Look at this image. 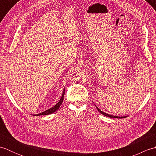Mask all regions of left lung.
Here are the masks:
<instances>
[{
	"label": "left lung",
	"instance_id": "obj_1",
	"mask_svg": "<svg viewBox=\"0 0 156 156\" xmlns=\"http://www.w3.org/2000/svg\"><path fill=\"white\" fill-rule=\"evenodd\" d=\"M96 107H97V110L98 111V112H101V114H102L103 115L106 116V117H111V118H118V119H120V118H125V117H127V116H125V117H117V116H113V115H108V114H107V113H105V112L101 111V109H99V108L97 107V106H96Z\"/></svg>",
	"mask_w": 156,
	"mask_h": 156
}]
</instances>
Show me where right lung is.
<instances>
[{"instance_id": "obj_1", "label": "right lung", "mask_w": 156, "mask_h": 156, "mask_svg": "<svg viewBox=\"0 0 156 156\" xmlns=\"http://www.w3.org/2000/svg\"><path fill=\"white\" fill-rule=\"evenodd\" d=\"M64 94H65V89H64V91H63V93H62V97L60 98V100L59 101V102H58L57 104H56L55 106H54V107H52L51 108H49L48 110L45 111L44 112H41V113L37 114V115H37V116H38V115H50V114L53 113V112H55L59 108V107H60V105L62 103L63 100H64Z\"/></svg>"}]
</instances>
